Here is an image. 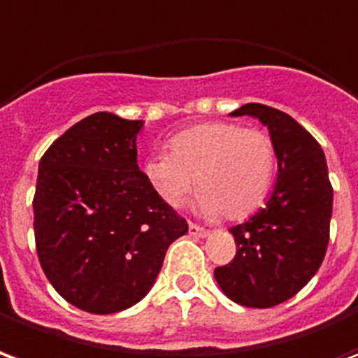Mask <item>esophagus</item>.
Segmentation results:
<instances>
[{"label": "esophagus", "instance_id": "esophagus-1", "mask_svg": "<svg viewBox=\"0 0 358 358\" xmlns=\"http://www.w3.org/2000/svg\"><path fill=\"white\" fill-rule=\"evenodd\" d=\"M189 234L190 236H196V238H204V236L210 234V231L204 229V227L196 225V223H189Z\"/></svg>", "mask_w": 358, "mask_h": 358}]
</instances>
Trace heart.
Returning <instances> with one entry per match:
<instances>
[{"mask_svg":"<svg viewBox=\"0 0 358 358\" xmlns=\"http://www.w3.org/2000/svg\"><path fill=\"white\" fill-rule=\"evenodd\" d=\"M275 164V143L267 131L234 122H206L173 135L169 154L148 156L143 173L171 208L187 202L198 177V210L242 219L267 198Z\"/></svg>","mask_w":358,"mask_h":358,"instance_id":"obj_1","label":"heart"}]
</instances>
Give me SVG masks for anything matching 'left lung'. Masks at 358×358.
Wrapping results in <instances>:
<instances>
[{
  "instance_id": "left-lung-1",
  "label": "left lung",
  "mask_w": 358,
  "mask_h": 358,
  "mask_svg": "<svg viewBox=\"0 0 358 358\" xmlns=\"http://www.w3.org/2000/svg\"><path fill=\"white\" fill-rule=\"evenodd\" d=\"M231 116H254L267 125L278 158V177L267 204L231 227L236 255L215 268L229 299L267 309L296 296L324 259L334 190L322 148L286 112L248 103Z\"/></svg>"
}]
</instances>
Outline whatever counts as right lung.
Masks as SVG:
<instances>
[{
    "label": "right lung",
    "instance_id": "obj_1",
    "mask_svg": "<svg viewBox=\"0 0 358 358\" xmlns=\"http://www.w3.org/2000/svg\"><path fill=\"white\" fill-rule=\"evenodd\" d=\"M141 127L143 120L96 112L40 160L32 206L41 268L69 303L93 315L141 301L169 244L189 231L137 166Z\"/></svg>",
    "mask_w": 358,
    "mask_h": 358
}]
</instances>
